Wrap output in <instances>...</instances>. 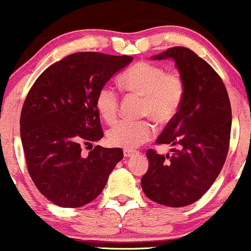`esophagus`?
<instances>
[{
	"mask_svg": "<svg viewBox=\"0 0 251 251\" xmlns=\"http://www.w3.org/2000/svg\"><path fill=\"white\" fill-rule=\"evenodd\" d=\"M123 154H125L126 157H131L136 155V154H139V151H133V149H125V151H123Z\"/></svg>",
	"mask_w": 251,
	"mask_h": 251,
	"instance_id": "34e87169",
	"label": "esophagus"
}]
</instances>
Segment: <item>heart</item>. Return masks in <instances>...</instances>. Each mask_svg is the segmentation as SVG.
I'll return each instance as SVG.
<instances>
[{"mask_svg":"<svg viewBox=\"0 0 251 251\" xmlns=\"http://www.w3.org/2000/svg\"><path fill=\"white\" fill-rule=\"evenodd\" d=\"M122 88L145 97L143 114L160 126L171 123L178 116L185 96V83L179 73H166L160 65L139 61L126 69L120 77ZM120 94L114 86L103 85L96 96V108L105 122L116 120ZM155 133L151 121L122 120L106 133L109 143L115 147L133 149L148 141Z\"/></svg>","mask_w":251,"mask_h":251,"instance_id":"obj_1","label":"heart"}]
</instances>
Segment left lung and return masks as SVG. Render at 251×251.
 I'll return each instance as SVG.
<instances>
[{
    "mask_svg": "<svg viewBox=\"0 0 251 251\" xmlns=\"http://www.w3.org/2000/svg\"><path fill=\"white\" fill-rule=\"evenodd\" d=\"M172 59L185 83L178 116L156 142L176 146L161 155L148 149V171L141 179L151 201L181 207L201 199L221 173L229 151L231 105L223 80L205 60L186 47H172L151 57Z\"/></svg>",
    "mask_w": 251,
    "mask_h": 251,
    "instance_id": "8db88e82",
    "label": "left lung"
}]
</instances>
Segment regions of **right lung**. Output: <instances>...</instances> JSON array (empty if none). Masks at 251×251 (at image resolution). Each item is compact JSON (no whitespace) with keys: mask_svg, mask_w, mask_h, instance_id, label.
Masks as SVG:
<instances>
[{"mask_svg":"<svg viewBox=\"0 0 251 251\" xmlns=\"http://www.w3.org/2000/svg\"><path fill=\"white\" fill-rule=\"evenodd\" d=\"M131 60L129 55L73 53L47 67L28 92L20 117L22 147L30 178L53 204H89L123 159L121 148L96 146L84 156L81 147L103 137L98 90Z\"/></svg>","mask_w":251,"mask_h":251,"instance_id":"right-lung-1","label":"right lung"}]
</instances>
